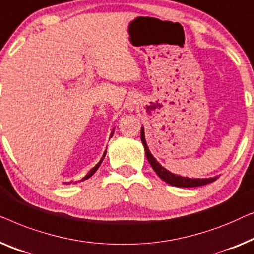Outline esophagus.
Here are the masks:
<instances>
[{
    "label": "esophagus",
    "instance_id": "obj_1",
    "mask_svg": "<svg viewBox=\"0 0 254 254\" xmlns=\"http://www.w3.org/2000/svg\"><path fill=\"white\" fill-rule=\"evenodd\" d=\"M137 105H138V100H137V98H135V96H132V98H128L127 103H126L127 108L128 110H134V108H135V107H137Z\"/></svg>",
    "mask_w": 254,
    "mask_h": 254
}]
</instances>
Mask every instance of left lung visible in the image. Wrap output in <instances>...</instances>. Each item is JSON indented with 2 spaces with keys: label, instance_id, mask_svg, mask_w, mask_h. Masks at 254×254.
I'll return each mask as SVG.
<instances>
[{
  "label": "left lung",
  "instance_id": "8db88e82",
  "mask_svg": "<svg viewBox=\"0 0 254 254\" xmlns=\"http://www.w3.org/2000/svg\"><path fill=\"white\" fill-rule=\"evenodd\" d=\"M141 142L144 145L145 148V154L146 158H147L149 164H151L153 170L158 174V176L161 178L162 181L166 182V183L173 185V187H178V188H195V187H201V185H206L212 183L216 180L217 177H209V178H189V177H182L180 175H175L170 173L169 170H167L166 168H163L161 164L156 161L154 156L152 155V153L149 152V148L147 144H146L145 139V131L144 127H141Z\"/></svg>",
  "mask_w": 254,
  "mask_h": 254
}]
</instances>
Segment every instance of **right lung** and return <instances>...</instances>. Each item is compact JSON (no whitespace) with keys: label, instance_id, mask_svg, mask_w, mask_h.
<instances>
[{"label":"right lung","instance_id":"1","mask_svg":"<svg viewBox=\"0 0 254 254\" xmlns=\"http://www.w3.org/2000/svg\"><path fill=\"white\" fill-rule=\"evenodd\" d=\"M113 134H114V130H113V132H112V134H110V138H112V137H113ZM106 153H107V149H106V151H105V153H103V155H102V158H101V160H100V161H99L98 163H96V164H95V166H94V167H93V168H92V169H91L90 171H88V173H87V175H86V176H85V177L83 178V180H81V182H83V181H85V180H87V178H90V177L92 176V175H93V174H94L96 170H98V168L100 167V164H101V163H102V161H103V159H105V156H106ZM70 183H71V182H70ZM70 183H67V182H66V183H65V184H70Z\"/></svg>","mask_w":254,"mask_h":254}]
</instances>
